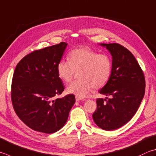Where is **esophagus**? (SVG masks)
I'll list each match as a JSON object with an SVG mask.
<instances>
[{
  "mask_svg": "<svg viewBox=\"0 0 156 156\" xmlns=\"http://www.w3.org/2000/svg\"><path fill=\"white\" fill-rule=\"evenodd\" d=\"M80 100H82L81 98H78V97H76V101H80Z\"/></svg>",
  "mask_w": 156,
  "mask_h": 156,
  "instance_id": "1",
  "label": "esophagus"
}]
</instances>
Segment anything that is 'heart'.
I'll return each mask as SVG.
<instances>
[{
	"label": "heart",
	"instance_id": "obj_1",
	"mask_svg": "<svg viewBox=\"0 0 156 156\" xmlns=\"http://www.w3.org/2000/svg\"><path fill=\"white\" fill-rule=\"evenodd\" d=\"M69 60H61L56 66L58 78L69 83L76 72L80 78L67 87V92L83 98L93 88L98 89L105 86L111 76L112 63L110 56L99 54L89 47L78 48L69 54Z\"/></svg>",
	"mask_w": 156,
	"mask_h": 156
}]
</instances>
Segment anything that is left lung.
Instances as JSON below:
<instances>
[{"label": "left lung", "mask_w": 156, "mask_h": 156, "mask_svg": "<svg viewBox=\"0 0 156 156\" xmlns=\"http://www.w3.org/2000/svg\"><path fill=\"white\" fill-rule=\"evenodd\" d=\"M112 56L111 76L99 90L110 98H99L93 114L96 125L114 130L125 125L136 114L145 91V76L131 52L119 44H100Z\"/></svg>", "instance_id": "8db88e82"}]
</instances>
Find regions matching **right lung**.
I'll return each mask as SVG.
<instances>
[{
  "mask_svg": "<svg viewBox=\"0 0 156 156\" xmlns=\"http://www.w3.org/2000/svg\"><path fill=\"white\" fill-rule=\"evenodd\" d=\"M66 42L33 51L19 62L11 83V101L18 117L33 130L52 134L67 122L76 100L73 94L55 99L64 90L56 66Z\"/></svg>",
  "mask_w": 156,
  "mask_h": 156,
  "instance_id": "add662e5",
  "label": "right lung"
}]
</instances>
